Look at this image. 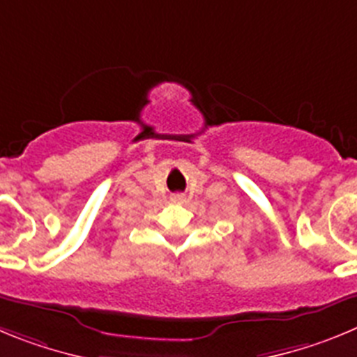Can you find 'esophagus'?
<instances>
[{
    "label": "esophagus",
    "instance_id": "34e87169",
    "mask_svg": "<svg viewBox=\"0 0 357 357\" xmlns=\"http://www.w3.org/2000/svg\"><path fill=\"white\" fill-rule=\"evenodd\" d=\"M172 202H175V204H184L185 197L182 193H176V195H173V197H172Z\"/></svg>",
    "mask_w": 357,
    "mask_h": 357
}]
</instances>
